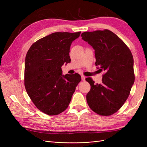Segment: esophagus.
Instances as JSON below:
<instances>
[{
	"instance_id": "obj_1",
	"label": "esophagus",
	"mask_w": 147,
	"mask_h": 147,
	"mask_svg": "<svg viewBox=\"0 0 147 147\" xmlns=\"http://www.w3.org/2000/svg\"><path fill=\"white\" fill-rule=\"evenodd\" d=\"M85 78H86L85 76H84V75H82V80L83 81H84V80H85Z\"/></svg>"
}]
</instances>
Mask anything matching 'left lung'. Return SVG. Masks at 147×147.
Returning <instances> with one entry per match:
<instances>
[{
  "label": "left lung",
  "mask_w": 147,
  "mask_h": 147,
  "mask_svg": "<svg viewBox=\"0 0 147 147\" xmlns=\"http://www.w3.org/2000/svg\"><path fill=\"white\" fill-rule=\"evenodd\" d=\"M81 36L95 50L96 65L105 72L100 84H95L90 77L86 78L91 85L86 95L88 104L98 115L109 116L117 112L129 96L135 80L132 55L122 40L109 30L84 32Z\"/></svg>",
  "instance_id": "8db88e82"
}]
</instances>
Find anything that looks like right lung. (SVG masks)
Instances as JSON below:
<instances>
[{
    "instance_id": "1",
    "label": "right lung",
    "mask_w": 147,
    "mask_h": 147,
    "mask_svg": "<svg viewBox=\"0 0 147 147\" xmlns=\"http://www.w3.org/2000/svg\"><path fill=\"white\" fill-rule=\"evenodd\" d=\"M80 33H53L34 43L26 54V90L36 107L47 115L64 112L81 81L78 74L63 75L61 69L70 63V45Z\"/></svg>"
}]
</instances>
